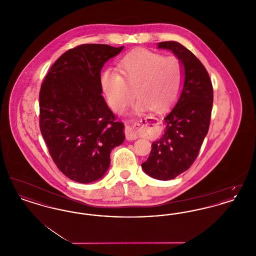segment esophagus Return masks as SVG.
Listing matches in <instances>:
<instances>
[{
	"mask_svg": "<svg viewBox=\"0 0 256 256\" xmlns=\"http://www.w3.org/2000/svg\"><path fill=\"white\" fill-rule=\"evenodd\" d=\"M126 138L128 141L136 140L138 138V135L136 134V130H134V128H130V126L126 128Z\"/></svg>",
	"mask_w": 256,
	"mask_h": 256,
	"instance_id": "34e87169",
	"label": "esophagus"
}]
</instances>
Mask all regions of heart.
Segmentation results:
<instances>
[{
	"mask_svg": "<svg viewBox=\"0 0 256 256\" xmlns=\"http://www.w3.org/2000/svg\"><path fill=\"white\" fill-rule=\"evenodd\" d=\"M120 66L128 84L136 86L139 98L132 108L135 113L152 108L158 111L167 110L178 97L184 76L182 63L178 58L138 50L124 56ZM123 76L113 68L106 69L100 74L102 92L116 111H121L134 96Z\"/></svg>",
	"mask_w": 256,
	"mask_h": 256,
	"instance_id": "b5f03b06",
	"label": "heart"
}]
</instances>
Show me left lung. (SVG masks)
<instances>
[{"label": "left lung", "instance_id": "obj_1", "mask_svg": "<svg viewBox=\"0 0 256 256\" xmlns=\"http://www.w3.org/2000/svg\"><path fill=\"white\" fill-rule=\"evenodd\" d=\"M158 49L169 50L182 63L183 86L174 108L164 118V134L152 144L142 169L159 180H170L194 163L210 124L213 87L202 63L182 44L160 42Z\"/></svg>", "mask_w": 256, "mask_h": 256}]
</instances>
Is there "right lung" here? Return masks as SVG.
I'll list each match as a JSON object with an SVG mask.
<instances>
[{
  "label": "right lung",
  "mask_w": 256,
  "mask_h": 256,
  "mask_svg": "<svg viewBox=\"0 0 256 256\" xmlns=\"http://www.w3.org/2000/svg\"><path fill=\"white\" fill-rule=\"evenodd\" d=\"M124 47L84 44L69 50L50 67L39 94L40 130L58 168L70 180H100L110 152L124 140L102 97L100 71Z\"/></svg>",
  "instance_id": "obj_1"
}]
</instances>
